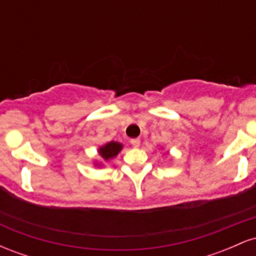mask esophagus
<instances>
[{"mask_svg": "<svg viewBox=\"0 0 256 256\" xmlns=\"http://www.w3.org/2000/svg\"><path fill=\"white\" fill-rule=\"evenodd\" d=\"M130 142H131L132 146H134V148H138V146H140V140H138V138H134V140H131Z\"/></svg>", "mask_w": 256, "mask_h": 256, "instance_id": "34e87169", "label": "esophagus"}]
</instances>
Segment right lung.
Listing matches in <instances>:
<instances>
[{"mask_svg":"<svg viewBox=\"0 0 256 256\" xmlns=\"http://www.w3.org/2000/svg\"><path fill=\"white\" fill-rule=\"evenodd\" d=\"M122 143L116 142V140H110V142L106 143V144L98 146V155L101 156L102 161H95L94 166L95 167H104V162H110V160H113L120 152L122 150Z\"/></svg>","mask_w":256,"mask_h":256,"instance_id":"add662e5","label":"right lung"}]
</instances>
